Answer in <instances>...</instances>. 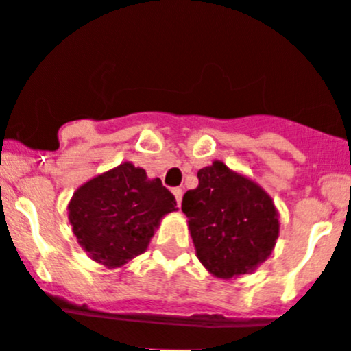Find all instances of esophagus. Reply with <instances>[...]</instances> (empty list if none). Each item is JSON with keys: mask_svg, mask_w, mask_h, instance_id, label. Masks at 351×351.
<instances>
[{"mask_svg": "<svg viewBox=\"0 0 351 351\" xmlns=\"http://www.w3.org/2000/svg\"><path fill=\"white\" fill-rule=\"evenodd\" d=\"M173 194H175V197H176V204H182V197H183V191L182 189H173Z\"/></svg>", "mask_w": 351, "mask_h": 351, "instance_id": "1", "label": "esophagus"}]
</instances>
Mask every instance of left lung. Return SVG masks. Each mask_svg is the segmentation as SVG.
Listing matches in <instances>:
<instances>
[{
	"label": "left lung",
	"instance_id": "1",
	"mask_svg": "<svg viewBox=\"0 0 351 351\" xmlns=\"http://www.w3.org/2000/svg\"><path fill=\"white\" fill-rule=\"evenodd\" d=\"M197 178V187L185 192L182 201L197 258L208 273L222 280L254 273L280 234L273 199L222 160L199 169Z\"/></svg>",
	"mask_w": 351,
	"mask_h": 351
}]
</instances>
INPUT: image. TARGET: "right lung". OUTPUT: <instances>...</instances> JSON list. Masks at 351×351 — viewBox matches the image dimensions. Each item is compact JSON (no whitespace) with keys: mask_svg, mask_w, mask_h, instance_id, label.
<instances>
[{"mask_svg":"<svg viewBox=\"0 0 351 351\" xmlns=\"http://www.w3.org/2000/svg\"><path fill=\"white\" fill-rule=\"evenodd\" d=\"M160 178L125 160L85 182L69 199L68 219L84 252L108 269L143 254L160 220L176 211Z\"/></svg>","mask_w":351,"mask_h":351,"instance_id":"1","label":"right lung"}]
</instances>
